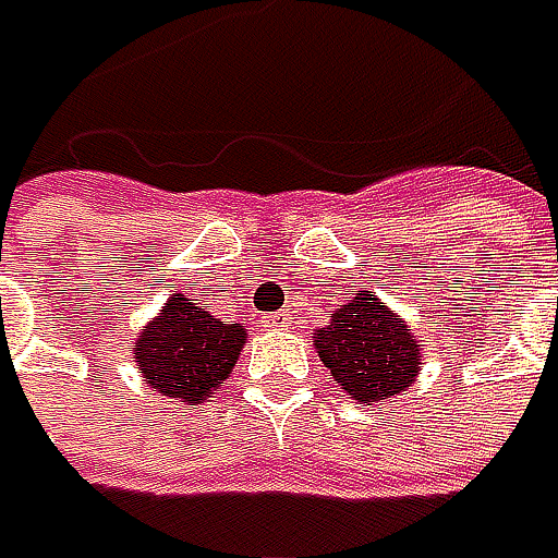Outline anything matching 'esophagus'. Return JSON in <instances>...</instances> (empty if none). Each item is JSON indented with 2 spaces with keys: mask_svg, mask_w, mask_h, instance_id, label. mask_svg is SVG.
I'll return each mask as SVG.
<instances>
[{
  "mask_svg": "<svg viewBox=\"0 0 558 558\" xmlns=\"http://www.w3.org/2000/svg\"><path fill=\"white\" fill-rule=\"evenodd\" d=\"M286 319H289L286 313H272V316H267L264 323H267L269 329H279V326H286Z\"/></svg>",
  "mask_w": 558,
  "mask_h": 558,
  "instance_id": "obj_1",
  "label": "esophagus"
}]
</instances>
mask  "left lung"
Listing matches in <instances>:
<instances>
[{
    "label": "left lung",
    "instance_id": "obj_1",
    "mask_svg": "<svg viewBox=\"0 0 558 558\" xmlns=\"http://www.w3.org/2000/svg\"><path fill=\"white\" fill-rule=\"evenodd\" d=\"M313 348L335 381L366 407L407 391L416 381L422 356L416 332L373 291L341 304L332 323L313 332Z\"/></svg>",
    "mask_w": 558,
    "mask_h": 558
}]
</instances>
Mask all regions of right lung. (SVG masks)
<instances>
[{
  "mask_svg": "<svg viewBox=\"0 0 558 558\" xmlns=\"http://www.w3.org/2000/svg\"><path fill=\"white\" fill-rule=\"evenodd\" d=\"M247 341L242 323H220L185 294H173L133 344L145 385L161 397L198 407L232 373Z\"/></svg>",
  "mask_w": 558,
  "mask_h": 558,
  "instance_id": "right-lung-1",
  "label": "right lung"
}]
</instances>
